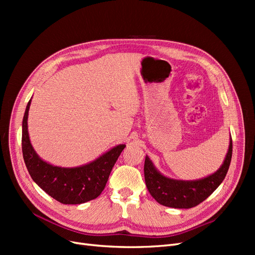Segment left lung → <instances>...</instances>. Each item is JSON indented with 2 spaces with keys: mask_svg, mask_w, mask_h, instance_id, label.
<instances>
[{
  "mask_svg": "<svg viewBox=\"0 0 255 255\" xmlns=\"http://www.w3.org/2000/svg\"><path fill=\"white\" fill-rule=\"evenodd\" d=\"M232 138L229 151L219 170L198 181H177L160 174L148 156L144 159V181L151 196L165 206L173 208H191L210 197L225 180L232 158Z\"/></svg>",
  "mask_w": 255,
  "mask_h": 255,
  "instance_id": "obj_1",
  "label": "left lung"
}]
</instances>
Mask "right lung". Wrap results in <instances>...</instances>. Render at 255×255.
I'll list each match as a JSON object with an SVG mask.
<instances>
[{"mask_svg": "<svg viewBox=\"0 0 255 255\" xmlns=\"http://www.w3.org/2000/svg\"><path fill=\"white\" fill-rule=\"evenodd\" d=\"M27 103L22 122V153L34 182L53 199L63 204H81L98 198L103 191L114 165L126 144H119L92 163L75 168H61L43 161L29 141Z\"/></svg>", "mask_w": 255, "mask_h": 255, "instance_id": "right-lung-1", "label": "right lung"}]
</instances>
